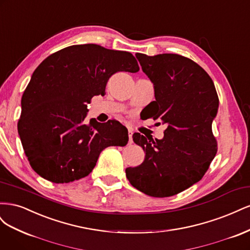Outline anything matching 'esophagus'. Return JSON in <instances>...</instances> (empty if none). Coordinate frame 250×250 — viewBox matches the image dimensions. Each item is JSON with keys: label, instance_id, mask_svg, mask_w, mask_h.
<instances>
[{"label": "esophagus", "instance_id": "34e87169", "mask_svg": "<svg viewBox=\"0 0 250 250\" xmlns=\"http://www.w3.org/2000/svg\"><path fill=\"white\" fill-rule=\"evenodd\" d=\"M132 133H133V130L131 129L130 127H128V137H129V141H128V143H129V144L133 143V141H132Z\"/></svg>", "mask_w": 250, "mask_h": 250}]
</instances>
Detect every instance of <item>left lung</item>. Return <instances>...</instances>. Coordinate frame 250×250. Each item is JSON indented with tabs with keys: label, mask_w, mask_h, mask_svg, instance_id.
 I'll return each mask as SVG.
<instances>
[{
	"label": "left lung",
	"mask_w": 250,
	"mask_h": 250,
	"mask_svg": "<svg viewBox=\"0 0 250 250\" xmlns=\"http://www.w3.org/2000/svg\"><path fill=\"white\" fill-rule=\"evenodd\" d=\"M143 72L154 84L155 101L145 107L146 119L168 124L163 140L135 132L133 142L146 152L139 167L126 176L139 191L170 197L203 177L217 153L211 122L219 99L214 82L192 59L178 54H135Z\"/></svg>",
	"instance_id": "1"
}]
</instances>
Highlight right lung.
I'll list each match as a JSON object with an SVG mask.
<instances>
[{"mask_svg":"<svg viewBox=\"0 0 250 250\" xmlns=\"http://www.w3.org/2000/svg\"><path fill=\"white\" fill-rule=\"evenodd\" d=\"M139 70L131 53L95 43L66 47L44 59L22 94L18 122L32 169L52 183L69 184L93 171L103 149L125 146L126 127L116 120L86 122L87 104L105 95L113 74Z\"/></svg>","mask_w":250,"mask_h":250,"instance_id":"add662e5","label":"right lung"}]
</instances>
